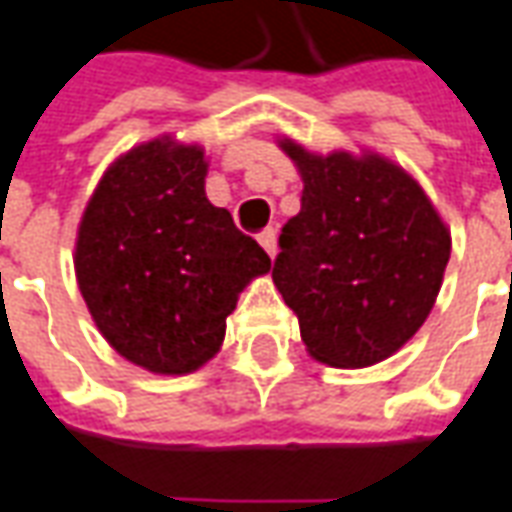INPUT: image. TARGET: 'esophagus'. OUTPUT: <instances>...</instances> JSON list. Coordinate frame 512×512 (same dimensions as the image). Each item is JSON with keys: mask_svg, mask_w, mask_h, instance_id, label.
Instances as JSON below:
<instances>
[{"mask_svg": "<svg viewBox=\"0 0 512 512\" xmlns=\"http://www.w3.org/2000/svg\"><path fill=\"white\" fill-rule=\"evenodd\" d=\"M257 241H260V246L266 249L268 257L277 255V232L274 230H263L260 235H257Z\"/></svg>", "mask_w": 512, "mask_h": 512, "instance_id": "1", "label": "esophagus"}]
</instances>
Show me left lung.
<instances>
[{"label": "left lung", "mask_w": 512, "mask_h": 512, "mask_svg": "<svg viewBox=\"0 0 512 512\" xmlns=\"http://www.w3.org/2000/svg\"><path fill=\"white\" fill-rule=\"evenodd\" d=\"M305 180L271 277L307 352L338 368L374 366L430 316L452 238L430 199L377 155L318 157L282 141Z\"/></svg>", "instance_id": "obj_1"}]
</instances>
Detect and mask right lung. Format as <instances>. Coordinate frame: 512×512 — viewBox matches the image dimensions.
<instances>
[{
  "mask_svg": "<svg viewBox=\"0 0 512 512\" xmlns=\"http://www.w3.org/2000/svg\"><path fill=\"white\" fill-rule=\"evenodd\" d=\"M205 152L160 138L116 160L77 232V282L107 343L155 374L219 352L238 293L271 260L205 196Z\"/></svg>",
  "mask_w": 512,
  "mask_h": 512,
  "instance_id": "right-lung-1",
  "label": "right lung"
}]
</instances>
